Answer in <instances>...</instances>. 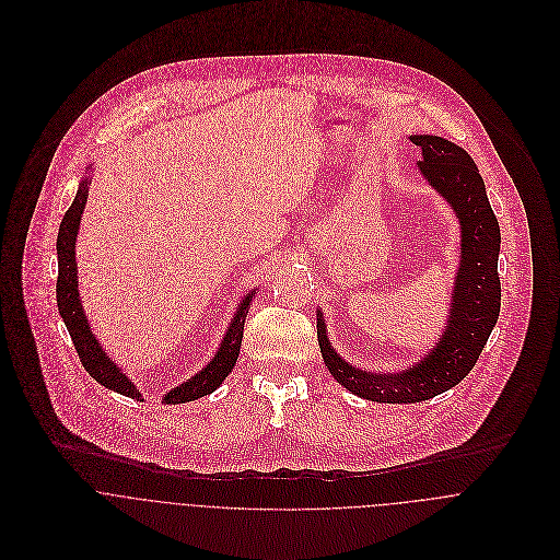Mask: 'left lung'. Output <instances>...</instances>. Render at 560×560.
I'll list each match as a JSON object with an SVG mask.
<instances>
[{"label": "left lung", "instance_id": "obj_1", "mask_svg": "<svg viewBox=\"0 0 560 560\" xmlns=\"http://www.w3.org/2000/svg\"><path fill=\"white\" fill-rule=\"evenodd\" d=\"M409 140L422 151L418 161L422 176L455 209L462 226V260L442 338L420 362L400 373H369L347 364L334 351L317 311V338L327 371L349 393L377 402H420L457 386L477 364L500 315V226L477 163L444 138L411 136Z\"/></svg>", "mask_w": 560, "mask_h": 560}]
</instances>
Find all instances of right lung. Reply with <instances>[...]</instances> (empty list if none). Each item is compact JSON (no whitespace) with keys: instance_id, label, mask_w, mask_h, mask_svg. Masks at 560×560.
Wrapping results in <instances>:
<instances>
[{"instance_id":"add662e5","label":"right lung","mask_w":560,"mask_h":560,"mask_svg":"<svg viewBox=\"0 0 560 560\" xmlns=\"http://www.w3.org/2000/svg\"><path fill=\"white\" fill-rule=\"evenodd\" d=\"M88 170H92V165H88ZM88 187H90V176H85L81 180L78 196H75L73 205L69 207V211L65 213L60 231H58V243H56V249H58V284H56L58 311H60V317L65 319V325H67V329L73 338V345L78 349L81 364L90 373V377H94L101 386H105V388H109L118 395H125L129 399L142 400V395L133 386V382L103 351L101 342L92 334L90 323L85 319V313L81 308L80 291H78L75 241H78V233H80L81 213H83L85 200H88ZM254 293L256 291H252L243 298V302H241L235 317L231 320V325L224 334V340H222L218 353L213 355V360L200 373H196L191 380L172 388L163 397V402H167V405L187 402V400H196L205 397V395H211L213 390L220 388V384L229 377V373L237 364L241 338H243V323L247 317L249 302H252Z\"/></svg>"}]
</instances>
